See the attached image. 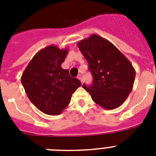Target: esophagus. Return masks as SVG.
<instances>
[{
	"mask_svg": "<svg viewBox=\"0 0 156 156\" xmlns=\"http://www.w3.org/2000/svg\"><path fill=\"white\" fill-rule=\"evenodd\" d=\"M77 78H78V79H79L81 81V83L83 82V76L80 75H80H78V76H77Z\"/></svg>",
	"mask_w": 156,
	"mask_h": 156,
	"instance_id": "1",
	"label": "esophagus"
}]
</instances>
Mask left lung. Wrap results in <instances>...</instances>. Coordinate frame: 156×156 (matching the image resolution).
Masks as SVG:
<instances>
[{
    "label": "left lung",
    "mask_w": 156,
    "mask_h": 156,
    "mask_svg": "<svg viewBox=\"0 0 156 156\" xmlns=\"http://www.w3.org/2000/svg\"><path fill=\"white\" fill-rule=\"evenodd\" d=\"M77 45L93 75L90 87L83 84V87L105 109L118 108L133 89L136 73L130 62L115 45L97 34L79 41Z\"/></svg>",
    "instance_id": "8db88e82"
}]
</instances>
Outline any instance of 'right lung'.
<instances>
[{"instance_id":"obj_1","label":"right lung","mask_w":156,"mask_h":156,"mask_svg":"<svg viewBox=\"0 0 156 156\" xmlns=\"http://www.w3.org/2000/svg\"><path fill=\"white\" fill-rule=\"evenodd\" d=\"M68 48L49 45L37 52L27 66L21 82L27 97L39 110L48 115L61 114L72 94L81 86L68 69L62 68Z\"/></svg>"}]
</instances>
